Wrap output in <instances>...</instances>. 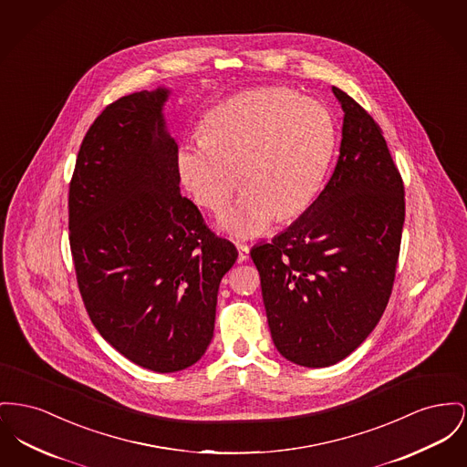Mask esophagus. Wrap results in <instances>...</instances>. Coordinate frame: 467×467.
I'll return each instance as SVG.
<instances>
[{
  "instance_id": "1",
  "label": "esophagus",
  "mask_w": 467,
  "mask_h": 467,
  "mask_svg": "<svg viewBox=\"0 0 467 467\" xmlns=\"http://www.w3.org/2000/svg\"><path fill=\"white\" fill-rule=\"evenodd\" d=\"M236 248H238V261H240V263L247 261L248 255H250V248H248L247 245H244V244H238Z\"/></svg>"
}]
</instances>
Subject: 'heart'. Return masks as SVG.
Returning a JSON list of instances; mask_svg holds the SVG:
<instances>
[{
	"label": "heart",
	"instance_id": "obj_1",
	"mask_svg": "<svg viewBox=\"0 0 467 467\" xmlns=\"http://www.w3.org/2000/svg\"><path fill=\"white\" fill-rule=\"evenodd\" d=\"M206 138L185 139L176 171L193 201L212 212L227 206L238 187L245 192L220 215V231L248 240L293 219L319 192L333 150L329 110L289 88L240 93L208 112Z\"/></svg>",
	"mask_w": 467,
	"mask_h": 467
}]
</instances>
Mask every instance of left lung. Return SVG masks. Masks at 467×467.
<instances>
[{
	"label": "left lung",
	"instance_id": "1",
	"mask_svg": "<svg viewBox=\"0 0 467 467\" xmlns=\"http://www.w3.org/2000/svg\"><path fill=\"white\" fill-rule=\"evenodd\" d=\"M337 165L319 197L250 250L276 351L302 367L349 357L389 300L406 215L404 185L379 125L348 93Z\"/></svg>",
	"mask_w": 467,
	"mask_h": 467
}]
</instances>
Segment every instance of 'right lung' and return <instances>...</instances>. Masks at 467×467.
I'll return each instance as SVG.
<instances>
[{
  "instance_id": "add662e5",
  "label": "right lung",
  "mask_w": 467,
  "mask_h": 467,
  "mask_svg": "<svg viewBox=\"0 0 467 467\" xmlns=\"http://www.w3.org/2000/svg\"><path fill=\"white\" fill-rule=\"evenodd\" d=\"M171 89L112 102L84 138L68 193L78 284L91 323L139 367L178 372L206 353L236 247L180 192Z\"/></svg>"
}]
</instances>
